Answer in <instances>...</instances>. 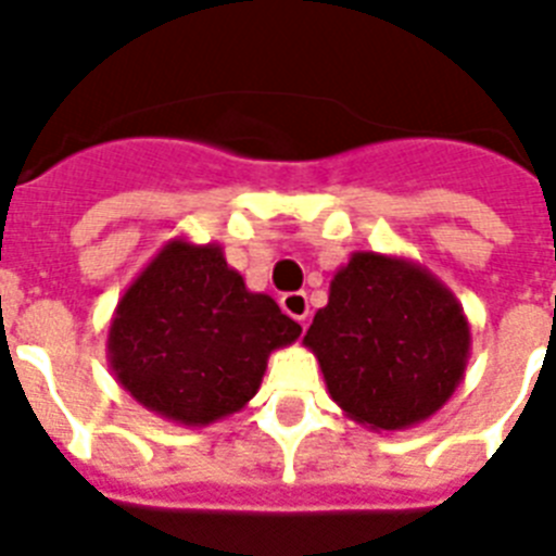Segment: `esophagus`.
<instances>
[{
  "label": "esophagus",
  "instance_id": "obj_1",
  "mask_svg": "<svg viewBox=\"0 0 556 556\" xmlns=\"http://www.w3.org/2000/svg\"><path fill=\"white\" fill-rule=\"evenodd\" d=\"M279 305H282V311H286L291 319H296L305 328L307 321V314H311V305H307V293L305 291H293V293H286L282 300H279Z\"/></svg>",
  "mask_w": 556,
  "mask_h": 556
}]
</instances>
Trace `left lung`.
<instances>
[{"label":"left lung","mask_w":556,"mask_h":556,"mask_svg":"<svg viewBox=\"0 0 556 556\" xmlns=\"http://www.w3.org/2000/svg\"><path fill=\"white\" fill-rule=\"evenodd\" d=\"M302 344L350 421L395 432L452 399L472 333L458 296L432 270L404 256L353 251Z\"/></svg>","instance_id":"1"}]
</instances>
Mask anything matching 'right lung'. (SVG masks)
Wrapping results in <instances>:
<instances>
[{"label":"right lung","instance_id":"1","mask_svg":"<svg viewBox=\"0 0 556 556\" xmlns=\"http://www.w3.org/2000/svg\"><path fill=\"white\" fill-rule=\"evenodd\" d=\"M300 333L268 293L245 288L217 242L175 237L115 305L106 362L149 413L208 427L254 399L270 353Z\"/></svg>","mask_w":556,"mask_h":556}]
</instances>
